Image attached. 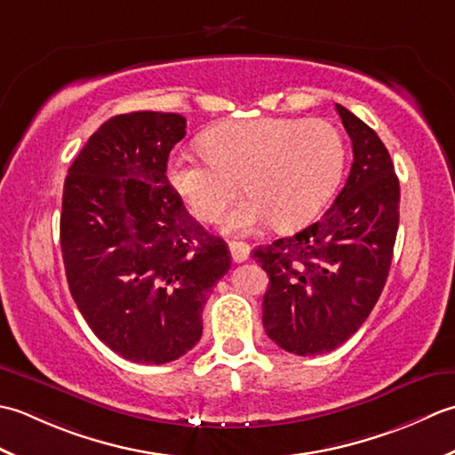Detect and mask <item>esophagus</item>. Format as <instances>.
Listing matches in <instances>:
<instances>
[{"instance_id":"1","label":"esophagus","mask_w":455,"mask_h":455,"mask_svg":"<svg viewBox=\"0 0 455 455\" xmlns=\"http://www.w3.org/2000/svg\"><path fill=\"white\" fill-rule=\"evenodd\" d=\"M229 253H231V259H234L235 263H243L245 259L249 257V253H251V247L243 243V241H231Z\"/></svg>"}]
</instances>
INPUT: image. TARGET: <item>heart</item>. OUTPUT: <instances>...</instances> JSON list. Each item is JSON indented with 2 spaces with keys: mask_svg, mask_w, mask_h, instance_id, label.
Wrapping results in <instances>:
<instances>
[{
  "mask_svg": "<svg viewBox=\"0 0 455 455\" xmlns=\"http://www.w3.org/2000/svg\"><path fill=\"white\" fill-rule=\"evenodd\" d=\"M206 155L176 151L166 180L194 216L218 221L243 188L251 192L226 218V229L249 234L273 220L296 229L318 214L346 164L339 129L326 119L257 117L226 122L202 137Z\"/></svg>",
  "mask_w": 455,
  "mask_h": 455,
  "instance_id": "b5f03b06",
  "label": "heart"
}]
</instances>
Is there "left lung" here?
Masks as SVG:
<instances>
[{
    "mask_svg": "<svg viewBox=\"0 0 455 455\" xmlns=\"http://www.w3.org/2000/svg\"><path fill=\"white\" fill-rule=\"evenodd\" d=\"M354 145L346 187L323 216L251 253L268 275L267 336L296 355L339 347L377 304L391 268L401 187L379 135L336 104Z\"/></svg>",
    "mask_w": 455,
    "mask_h": 455,
    "instance_id": "8db88e82",
    "label": "left lung"
}]
</instances>
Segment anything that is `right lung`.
<instances>
[{"label": "right lung", "instance_id": "obj_1", "mask_svg": "<svg viewBox=\"0 0 455 455\" xmlns=\"http://www.w3.org/2000/svg\"><path fill=\"white\" fill-rule=\"evenodd\" d=\"M187 119L133 111L101 124L68 169L60 249L68 289L92 331L135 363H169L198 344L202 310L229 249L166 180Z\"/></svg>", "mask_w": 455, "mask_h": 455}]
</instances>
